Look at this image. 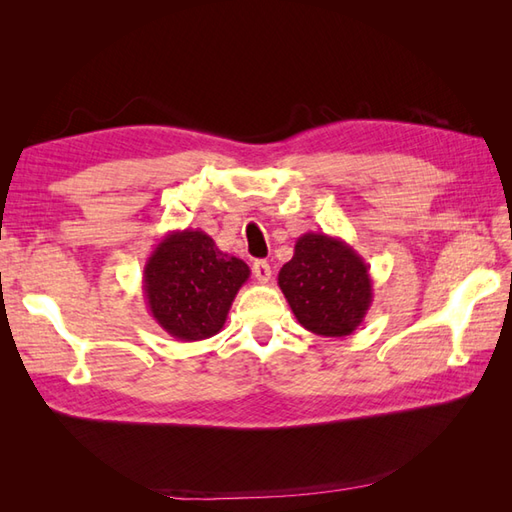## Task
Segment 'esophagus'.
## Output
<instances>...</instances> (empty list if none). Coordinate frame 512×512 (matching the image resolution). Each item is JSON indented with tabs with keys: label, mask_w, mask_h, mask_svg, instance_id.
<instances>
[{
	"label": "esophagus",
	"mask_w": 512,
	"mask_h": 512,
	"mask_svg": "<svg viewBox=\"0 0 512 512\" xmlns=\"http://www.w3.org/2000/svg\"><path fill=\"white\" fill-rule=\"evenodd\" d=\"M253 275L257 277L259 284H268L270 277H273V268H270V264L264 262V259H257L253 264Z\"/></svg>",
	"instance_id": "esophagus-1"
}]
</instances>
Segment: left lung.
Returning <instances> with one entry per match:
<instances>
[{"instance_id": "left-lung-1", "label": "left lung", "mask_w": 512, "mask_h": 512, "mask_svg": "<svg viewBox=\"0 0 512 512\" xmlns=\"http://www.w3.org/2000/svg\"><path fill=\"white\" fill-rule=\"evenodd\" d=\"M277 281L303 328L334 339L350 336L374 299L365 259L345 239L325 233H303Z\"/></svg>"}]
</instances>
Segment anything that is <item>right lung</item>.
<instances>
[{
	"instance_id": "right-lung-1",
	"label": "right lung",
	"mask_w": 512,
	"mask_h": 512,
	"mask_svg": "<svg viewBox=\"0 0 512 512\" xmlns=\"http://www.w3.org/2000/svg\"><path fill=\"white\" fill-rule=\"evenodd\" d=\"M250 277L246 262L215 246L200 228L169 231L147 257L149 314L173 339L193 343L224 328L233 299Z\"/></svg>"
}]
</instances>
